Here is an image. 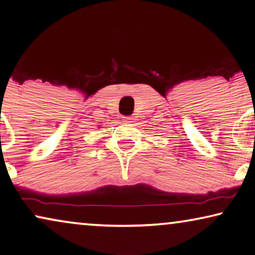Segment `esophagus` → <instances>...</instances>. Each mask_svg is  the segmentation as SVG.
<instances>
[{
    "mask_svg": "<svg viewBox=\"0 0 255 255\" xmlns=\"http://www.w3.org/2000/svg\"><path fill=\"white\" fill-rule=\"evenodd\" d=\"M132 117H125V119H124V121L125 123H128V124H130V123H132Z\"/></svg>",
    "mask_w": 255,
    "mask_h": 255,
    "instance_id": "1",
    "label": "esophagus"
}]
</instances>
